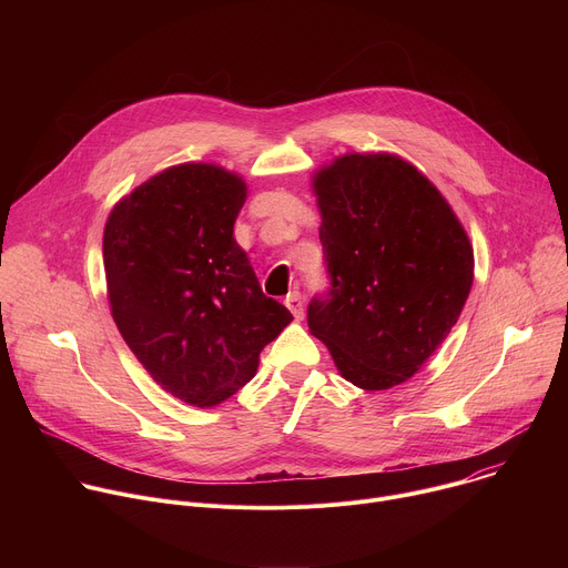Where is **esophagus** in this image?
Segmentation results:
<instances>
[{
    "label": "esophagus",
    "instance_id": "34e87169",
    "mask_svg": "<svg viewBox=\"0 0 568 568\" xmlns=\"http://www.w3.org/2000/svg\"><path fill=\"white\" fill-rule=\"evenodd\" d=\"M285 305H287V310H290L296 318L303 316V298H301V294H298L296 290L285 296Z\"/></svg>",
    "mask_w": 568,
    "mask_h": 568
}]
</instances>
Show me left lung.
Returning a JSON list of instances; mask_svg holds the SVG:
<instances>
[{
	"mask_svg": "<svg viewBox=\"0 0 568 568\" xmlns=\"http://www.w3.org/2000/svg\"><path fill=\"white\" fill-rule=\"evenodd\" d=\"M331 296L310 333L344 379L384 390L414 377L458 321L474 250L443 193L390 152H346L312 175Z\"/></svg>",
	"mask_w": 568,
	"mask_h": 568,
	"instance_id": "left-lung-1",
	"label": "left lung"
}]
</instances>
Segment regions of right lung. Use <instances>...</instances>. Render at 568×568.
I'll use <instances>...</instances> for the list:
<instances>
[{"label": "right lung", "mask_w": 568, "mask_h": 568, "mask_svg": "<svg viewBox=\"0 0 568 568\" xmlns=\"http://www.w3.org/2000/svg\"><path fill=\"white\" fill-rule=\"evenodd\" d=\"M245 200L237 173L186 161L123 195L103 231L119 333L161 388L200 409L245 386L294 318L233 237Z\"/></svg>", "instance_id": "1"}]
</instances>
